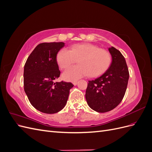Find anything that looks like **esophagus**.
<instances>
[{"instance_id": "1", "label": "esophagus", "mask_w": 152, "mask_h": 152, "mask_svg": "<svg viewBox=\"0 0 152 152\" xmlns=\"http://www.w3.org/2000/svg\"><path fill=\"white\" fill-rule=\"evenodd\" d=\"M77 83H78V82H77V81H74V82H73V84L74 85V86H76V85L77 84Z\"/></svg>"}]
</instances>
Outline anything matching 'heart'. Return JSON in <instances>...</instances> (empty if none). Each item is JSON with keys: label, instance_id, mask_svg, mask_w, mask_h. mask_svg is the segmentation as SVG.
I'll return each mask as SVG.
<instances>
[{"label": "heart", "instance_id": "heart-1", "mask_svg": "<svg viewBox=\"0 0 152 152\" xmlns=\"http://www.w3.org/2000/svg\"><path fill=\"white\" fill-rule=\"evenodd\" d=\"M76 59L79 65L71 66L63 73L65 80L75 81L87 75L90 77L102 75L109 68L112 57L107 50L89 43L74 44L70 50L63 48L56 55V61L61 69L70 66Z\"/></svg>", "mask_w": 152, "mask_h": 152}]
</instances>
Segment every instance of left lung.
<instances>
[{"mask_svg": "<svg viewBox=\"0 0 152 152\" xmlns=\"http://www.w3.org/2000/svg\"><path fill=\"white\" fill-rule=\"evenodd\" d=\"M112 61L110 68L99 77L89 80L86 92V99L94 111L104 113L121 103L127 89L129 73L126 59L118 49H108Z\"/></svg>", "mask_w": 152, "mask_h": 152, "instance_id": "1", "label": "left lung"}]
</instances>
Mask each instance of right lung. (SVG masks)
I'll list each match as a JSON object with an SVG mask.
<instances>
[{"mask_svg":"<svg viewBox=\"0 0 152 152\" xmlns=\"http://www.w3.org/2000/svg\"><path fill=\"white\" fill-rule=\"evenodd\" d=\"M63 42L39 44L25 64L24 90L31 104L39 111L52 114L61 110L67 102L71 82H54L60 75L56 55Z\"/></svg>","mask_w":152,"mask_h":152,"instance_id":"1","label":"right lung"}]
</instances>
